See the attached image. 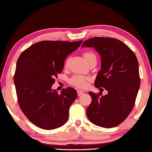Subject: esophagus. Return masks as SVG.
I'll return each instance as SVG.
<instances>
[{"label": "esophagus", "mask_w": 152, "mask_h": 152, "mask_svg": "<svg viewBox=\"0 0 152 152\" xmlns=\"http://www.w3.org/2000/svg\"><path fill=\"white\" fill-rule=\"evenodd\" d=\"M77 93H78V96H81V95H82V94H84V91H77Z\"/></svg>", "instance_id": "esophagus-1"}]
</instances>
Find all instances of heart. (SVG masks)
<instances>
[{"mask_svg":"<svg viewBox=\"0 0 152 152\" xmlns=\"http://www.w3.org/2000/svg\"><path fill=\"white\" fill-rule=\"evenodd\" d=\"M84 58L88 64L91 63L92 61L96 60V56L95 53L92 51H86L82 53ZM68 64V60H67L65 62V66L67 67ZM89 78L87 77H84L80 75H75L72 77L69 80V83L70 85L75 86L78 88H84L88 85V82Z\"/></svg>","mask_w":152,"mask_h":152,"instance_id":"obj_1","label":"heart"}]
</instances>
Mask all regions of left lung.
Here are the masks:
<instances>
[{
	"mask_svg": "<svg viewBox=\"0 0 152 152\" xmlns=\"http://www.w3.org/2000/svg\"><path fill=\"white\" fill-rule=\"evenodd\" d=\"M85 46L93 47L101 55V70L94 86L108 91L104 96L88 92L92 102L87 117L99 127H114L124 121L134 107L140 86L137 57L127 45L113 37H92L82 43V48Z\"/></svg>",
	"mask_w": 152,
	"mask_h": 152,
	"instance_id": "8db88e82",
	"label": "left lung"
}]
</instances>
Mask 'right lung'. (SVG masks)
Wrapping results in <instances>:
<instances>
[{"instance_id":"1","label":"right lung","mask_w":152,"mask_h":152,"mask_svg":"<svg viewBox=\"0 0 152 152\" xmlns=\"http://www.w3.org/2000/svg\"><path fill=\"white\" fill-rule=\"evenodd\" d=\"M82 42L42 41L24 50L18 58L14 75L17 101L22 112L37 127L54 129L68 121L77 92L69 87L58 94L51 86L61 73L67 56Z\"/></svg>"}]
</instances>
